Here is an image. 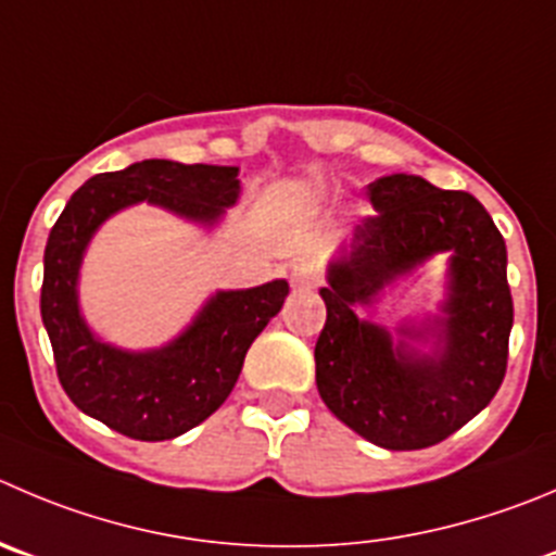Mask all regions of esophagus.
Here are the masks:
<instances>
[{
  "mask_svg": "<svg viewBox=\"0 0 556 556\" xmlns=\"http://www.w3.org/2000/svg\"><path fill=\"white\" fill-rule=\"evenodd\" d=\"M292 283L298 289H314L319 283V267L308 258H300L292 264Z\"/></svg>",
  "mask_w": 556,
  "mask_h": 556,
  "instance_id": "obj_1",
  "label": "esophagus"
}]
</instances>
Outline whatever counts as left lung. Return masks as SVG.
<instances>
[{
  "label": "left lung",
  "mask_w": 556,
  "mask_h": 556,
  "mask_svg": "<svg viewBox=\"0 0 556 556\" xmlns=\"http://www.w3.org/2000/svg\"><path fill=\"white\" fill-rule=\"evenodd\" d=\"M368 199L377 215L354 229L319 289L327 321L314 349L316 388L363 440L420 451L485 409L505 379L513 327L505 240L472 193L415 174L379 177ZM437 252L452 253L442 317L407 323L393 339L353 314ZM415 340L434 349L420 353Z\"/></svg>",
  "instance_id": "obj_1"
}]
</instances>
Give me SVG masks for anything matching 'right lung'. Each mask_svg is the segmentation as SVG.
Here are the masks:
<instances>
[{
    "instance_id": "right-lung-1",
    "label": "right lung",
    "mask_w": 556,
    "mask_h": 556,
    "mask_svg": "<svg viewBox=\"0 0 556 556\" xmlns=\"http://www.w3.org/2000/svg\"><path fill=\"white\" fill-rule=\"evenodd\" d=\"M240 168L141 161L87 179L51 229L40 314L67 399L130 440L163 442L207 420L235 388L253 338L281 311L287 281L215 292L161 349L128 352L100 341L78 308V269L94 231L130 204H155L215 226L240 199Z\"/></svg>"
}]
</instances>
